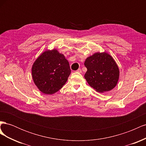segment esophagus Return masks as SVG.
<instances>
[{"instance_id": "esophagus-1", "label": "esophagus", "mask_w": 146, "mask_h": 146, "mask_svg": "<svg viewBox=\"0 0 146 146\" xmlns=\"http://www.w3.org/2000/svg\"><path fill=\"white\" fill-rule=\"evenodd\" d=\"M76 71L77 72H78V73H81L82 72V70L80 69H77Z\"/></svg>"}]
</instances>
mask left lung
Wrapping results in <instances>:
<instances>
[{"instance_id": "obj_1", "label": "left lung", "mask_w": 146, "mask_h": 146, "mask_svg": "<svg viewBox=\"0 0 146 146\" xmlns=\"http://www.w3.org/2000/svg\"><path fill=\"white\" fill-rule=\"evenodd\" d=\"M84 64L87 68L85 78L96 91H109L117 85L119 70L115 61L107 53H96L88 57Z\"/></svg>"}]
</instances>
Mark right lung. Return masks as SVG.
<instances>
[{"label":"right lung","instance_id":"add662e5","mask_svg":"<svg viewBox=\"0 0 146 146\" xmlns=\"http://www.w3.org/2000/svg\"><path fill=\"white\" fill-rule=\"evenodd\" d=\"M70 72L68 61L56 49L43 52L32 68L35 84L45 94L59 91L67 82Z\"/></svg>","mask_w":146,"mask_h":146}]
</instances>
